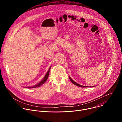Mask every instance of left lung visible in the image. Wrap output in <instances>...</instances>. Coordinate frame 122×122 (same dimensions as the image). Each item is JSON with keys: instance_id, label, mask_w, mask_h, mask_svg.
I'll use <instances>...</instances> for the list:
<instances>
[{"instance_id": "8db88e82", "label": "left lung", "mask_w": 122, "mask_h": 122, "mask_svg": "<svg viewBox=\"0 0 122 122\" xmlns=\"http://www.w3.org/2000/svg\"><path fill=\"white\" fill-rule=\"evenodd\" d=\"M69 79H70V80L71 81V82H72L74 84H75V85H77V86H78L81 87H88V86H83V85H80V84H79L77 83V82H76L75 81H73L70 77H69ZM89 87H94V86H89Z\"/></svg>"}]
</instances>
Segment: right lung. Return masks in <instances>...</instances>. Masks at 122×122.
Listing matches in <instances>:
<instances>
[{
	"label": "right lung",
	"instance_id": "right-lung-1",
	"mask_svg": "<svg viewBox=\"0 0 122 122\" xmlns=\"http://www.w3.org/2000/svg\"><path fill=\"white\" fill-rule=\"evenodd\" d=\"M51 67V66H50V67L49 68L48 71H47V72L46 73V75H45V77H44L43 79V80H42L41 82H40L38 84H36V85H34V86H33L25 87H26V88H36V87H38L41 86V85H42L43 84H44V83L46 82V81H47V79H48V76H49V72H50V70Z\"/></svg>",
	"mask_w": 122,
	"mask_h": 122
}]
</instances>
